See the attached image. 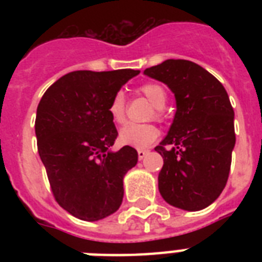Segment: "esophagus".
<instances>
[{"instance_id":"obj_1","label":"esophagus","mask_w":262,"mask_h":262,"mask_svg":"<svg viewBox=\"0 0 262 262\" xmlns=\"http://www.w3.org/2000/svg\"><path fill=\"white\" fill-rule=\"evenodd\" d=\"M137 154H139V159L141 160L148 155V151H145V149H139V151H137Z\"/></svg>"}]
</instances>
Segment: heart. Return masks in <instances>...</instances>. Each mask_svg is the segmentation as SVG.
Returning a JSON list of instances; mask_svg holds the SVG:
<instances>
[{
	"mask_svg": "<svg viewBox=\"0 0 262 262\" xmlns=\"http://www.w3.org/2000/svg\"><path fill=\"white\" fill-rule=\"evenodd\" d=\"M140 92L152 103V106L158 108L156 117H160V108H163L167 102V94L160 84L147 83L140 87ZM108 114L113 121L122 123L126 117V103L123 92H117L113 96L108 104ZM159 136L158 127L154 125H137V123H127L119 130V141L125 145L135 148H147L151 145Z\"/></svg>",
	"mask_w": 262,
	"mask_h": 262,
	"instance_id": "heart-1",
	"label": "heart"
}]
</instances>
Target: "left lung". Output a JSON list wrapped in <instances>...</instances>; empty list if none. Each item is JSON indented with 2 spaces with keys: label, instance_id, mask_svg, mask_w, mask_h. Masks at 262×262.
Wrapping results in <instances>:
<instances>
[{
  "label": "left lung",
  "instance_id": "8db88e82",
  "mask_svg": "<svg viewBox=\"0 0 262 262\" xmlns=\"http://www.w3.org/2000/svg\"><path fill=\"white\" fill-rule=\"evenodd\" d=\"M144 75L166 84L175 96L174 119L158 147L163 158L159 191L166 203L200 211L223 191L235 147L234 110L215 76L186 59H166Z\"/></svg>",
  "mask_w": 262,
  "mask_h": 262
}]
</instances>
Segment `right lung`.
Listing matches in <instances>:
<instances>
[{"label": "right lung", "instance_id": "add662e5", "mask_svg": "<svg viewBox=\"0 0 262 262\" xmlns=\"http://www.w3.org/2000/svg\"><path fill=\"white\" fill-rule=\"evenodd\" d=\"M140 71H76L47 88L35 119L38 152L57 203L77 219L96 222L118 211L135 148L111 151L118 136L108 104Z\"/></svg>", "mask_w": 262, "mask_h": 262}]
</instances>
